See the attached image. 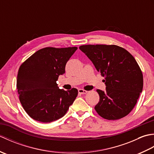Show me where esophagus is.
<instances>
[{"mask_svg": "<svg viewBox=\"0 0 154 154\" xmlns=\"http://www.w3.org/2000/svg\"><path fill=\"white\" fill-rule=\"evenodd\" d=\"M78 92H79V93L80 94H86L87 93V91L82 89H78Z\"/></svg>", "mask_w": 154, "mask_h": 154, "instance_id": "esophagus-1", "label": "esophagus"}]
</instances>
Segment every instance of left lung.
Returning a JSON list of instances; mask_svg holds the SVG:
<instances>
[{"label":"left lung","instance_id":"1","mask_svg":"<svg viewBox=\"0 0 154 154\" xmlns=\"http://www.w3.org/2000/svg\"><path fill=\"white\" fill-rule=\"evenodd\" d=\"M79 49L104 77L106 90H97L100 97L94 106L97 112L112 120L128 115L143 89V75L134 57L116 45H84Z\"/></svg>","mask_w":154,"mask_h":154}]
</instances>
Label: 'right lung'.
<instances>
[{"label": "right lung", "mask_w": 154, "mask_h": 154, "mask_svg": "<svg viewBox=\"0 0 154 154\" xmlns=\"http://www.w3.org/2000/svg\"><path fill=\"white\" fill-rule=\"evenodd\" d=\"M77 47L45 48L37 51L19 68L16 78L19 99L32 119L48 123L63 117L78 91L60 89L56 81Z\"/></svg>", "instance_id": "right-lung-1"}]
</instances>
